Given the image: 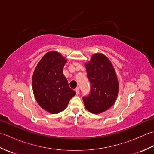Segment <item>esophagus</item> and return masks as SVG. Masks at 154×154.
Returning <instances> with one entry per match:
<instances>
[{"label":"esophagus","instance_id":"34e87169","mask_svg":"<svg viewBox=\"0 0 154 154\" xmlns=\"http://www.w3.org/2000/svg\"><path fill=\"white\" fill-rule=\"evenodd\" d=\"M75 92H76V94H79V88H76L75 89Z\"/></svg>","mask_w":154,"mask_h":154}]
</instances>
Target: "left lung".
<instances>
[{"label":"left lung","instance_id":"8db88e82","mask_svg":"<svg viewBox=\"0 0 154 154\" xmlns=\"http://www.w3.org/2000/svg\"><path fill=\"white\" fill-rule=\"evenodd\" d=\"M91 86L90 94L83 98L84 105L93 114L109 109L115 103L119 83L115 69L105 55L97 53L85 63Z\"/></svg>","mask_w":154,"mask_h":154}]
</instances>
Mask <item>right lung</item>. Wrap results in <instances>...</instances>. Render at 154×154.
I'll return each mask as SVG.
<instances>
[{"label": "right lung", "instance_id": "obj_1", "mask_svg": "<svg viewBox=\"0 0 154 154\" xmlns=\"http://www.w3.org/2000/svg\"><path fill=\"white\" fill-rule=\"evenodd\" d=\"M66 62L67 59L60 53L49 51L39 61L32 76L35 99L42 109L51 114L64 110L76 94L63 73Z\"/></svg>", "mask_w": 154, "mask_h": 154}]
</instances>
